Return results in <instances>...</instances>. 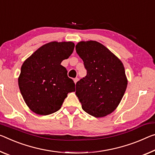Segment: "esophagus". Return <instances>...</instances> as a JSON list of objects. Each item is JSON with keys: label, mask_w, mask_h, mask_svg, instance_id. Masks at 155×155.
I'll use <instances>...</instances> for the list:
<instances>
[{"label": "esophagus", "mask_w": 155, "mask_h": 155, "mask_svg": "<svg viewBox=\"0 0 155 155\" xmlns=\"http://www.w3.org/2000/svg\"><path fill=\"white\" fill-rule=\"evenodd\" d=\"M78 81V78H74V82L75 83V84L76 83H77V82Z\"/></svg>", "instance_id": "34e87169"}]
</instances>
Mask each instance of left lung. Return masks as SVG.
Returning <instances> with one entry per match:
<instances>
[{
	"instance_id": "left-lung-1",
	"label": "left lung",
	"mask_w": 155,
	"mask_h": 155,
	"mask_svg": "<svg viewBox=\"0 0 155 155\" xmlns=\"http://www.w3.org/2000/svg\"><path fill=\"white\" fill-rule=\"evenodd\" d=\"M87 75L76 84V94L85 112L94 117L111 114L126 92L127 80L119 58L106 47L94 41L76 45Z\"/></svg>"
}]
</instances>
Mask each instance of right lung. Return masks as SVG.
I'll list each match as a JSON object with an SVG mask.
<instances>
[{
    "mask_svg": "<svg viewBox=\"0 0 155 155\" xmlns=\"http://www.w3.org/2000/svg\"><path fill=\"white\" fill-rule=\"evenodd\" d=\"M74 43L52 42L41 46L24 61L18 77V86L27 105L37 114L58 111L75 84L61 65L72 54Z\"/></svg>",
    "mask_w": 155,
    "mask_h": 155,
    "instance_id": "right-lung-1",
    "label": "right lung"
}]
</instances>
